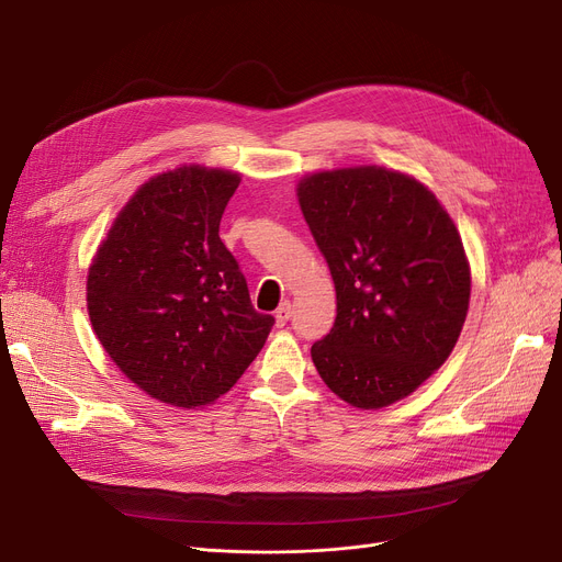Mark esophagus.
Instances as JSON below:
<instances>
[{
    "mask_svg": "<svg viewBox=\"0 0 562 562\" xmlns=\"http://www.w3.org/2000/svg\"><path fill=\"white\" fill-rule=\"evenodd\" d=\"M274 321H277V327H283V325L290 321V302H283V304L277 308Z\"/></svg>",
    "mask_w": 562,
    "mask_h": 562,
    "instance_id": "obj_1",
    "label": "esophagus"
}]
</instances>
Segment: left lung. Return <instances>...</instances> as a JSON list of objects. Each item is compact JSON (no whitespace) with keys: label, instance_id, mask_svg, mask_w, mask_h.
<instances>
[{"label":"left lung","instance_id":"obj_1","mask_svg":"<svg viewBox=\"0 0 562 562\" xmlns=\"http://www.w3.org/2000/svg\"><path fill=\"white\" fill-rule=\"evenodd\" d=\"M297 198L336 288L313 364L350 406H392L459 341L470 302L461 235L429 187L383 166L311 172Z\"/></svg>","mask_w":562,"mask_h":562}]
</instances>
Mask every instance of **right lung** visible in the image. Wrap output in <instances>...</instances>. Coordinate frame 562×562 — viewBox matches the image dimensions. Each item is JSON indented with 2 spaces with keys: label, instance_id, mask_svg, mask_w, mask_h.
Masks as SVG:
<instances>
[{
  "label": "right lung",
  "instance_id": "1",
  "mask_svg": "<svg viewBox=\"0 0 562 562\" xmlns=\"http://www.w3.org/2000/svg\"><path fill=\"white\" fill-rule=\"evenodd\" d=\"M239 172L179 166L128 198L87 272V311L117 369L151 398L203 408L226 394L274 318L251 304L218 223Z\"/></svg>",
  "mask_w": 562,
  "mask_h": 562
}]
</instances>
